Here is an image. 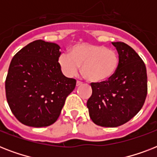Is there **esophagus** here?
I'll return each mask as SVG.
<instances>
[{"mask_svg": "<svg viewBox=\"0 0 157 157\" xmlns=\"http://www.w3.org/2000/svg\"><path fill=\"white\" fill-rule=\"evenodd\" d=\"M81 85H82V82H81V81H76V87H79V86H81Z\"/></svg>", "mask_w": 157, "mask_h": 157, "instance_id": "34e87169", "label": "esophagus"}]
</instances>
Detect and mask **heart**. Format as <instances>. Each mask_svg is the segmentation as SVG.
<instances>
[{
    "label": "heart",
    "instance_id": "b5f03b06",
    "mask_svg": "<svg viewBox=\"0 0 157 157\" xmlns=\"http://www.w3.org/2000/svg\"><path fill=\"white\" fill-rule=\"evenodd\" d=\"M119 63L116 50L89 43L73 45L70 53H62L58 58V64L67 76H75L82 65L84 76L94 83L110 80L117 72Z\"/></svg>",
    "mask_w": 157,
    "mask_h": 157
}]
</instances>
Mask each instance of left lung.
Masks as SVG:
<instances>
[{"instance_id": "left-lung-1", "label": "left lung", "mask_w": 157, "mask_h": 157, "mask_svg": "<svg viewBox=\"0 0 157 157\" xmlns=\"http://www.w3.org/2000/svg\"><path fill=\"white\" fill-rule=\"evenodd\" d=\"M120 63L112 78L92 83V95L87 107L94 124L117 127L126 123L141 110L147 93V69L144 61L129 45L112 42Z\"/></svg>"}]
</instances>
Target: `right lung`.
<instances>
[{
    "label": "right lung",
    "instance_id": "obj_1",
    "mask_svg": "<svg viewBox=\"0 0 157 157\" xmlns=\"http://www.w3.org/2000/svg\"><path fill=\"white\" fill-rule=\"evenodd\" d=\"M60 46L34 40L13 56L6 80V94L13 114L25 125L45 127L59 118L66 98L76 86L58 64Z\"/></svg>",
    "mask_w": 157,
    "mask_h": 157
}]
</instances>
